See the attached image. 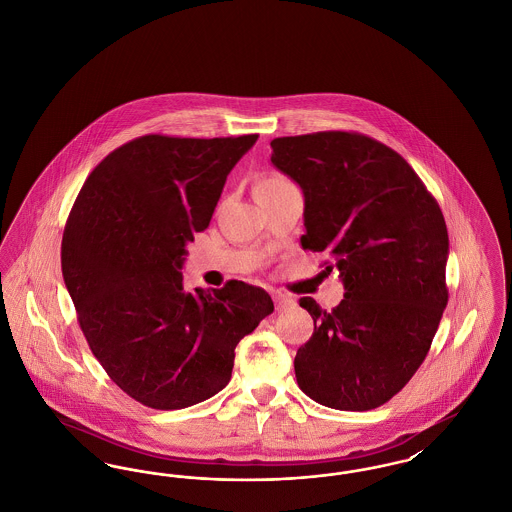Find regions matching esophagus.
Instances as JSON below:
<instances>
[{
    "instance_id": "obj_1",
    "label": "esophagus",
    "mask_w": 512,
    "mask_h": 512,
    "mask_svg": "<svg viewBox=\"0 0 512 512\" xmlns=\"http://www.w3.org/2000/svg\"><path fill=\"white\" fill-rule=\"evenodd\" d=\"M274 305H276V311H286L295 305V301L290 297H282V295H274Z\"/></svg>"
}]
</instances>
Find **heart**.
<instances>
[{
	"label": "heart",
	"mask_w": 512,
	"mask_h": 512,
	"mask_svg": "<svg viewBox=\"0 0 512 512\" xmlns=\"http://www.w3.org/2000/svg\"><path fill=\"white\" fill-rule=\"evenodd\" d=\"M288 180L282 176V174H265L259 182H257V188H268V186H280V184H286Z\"/></svg>",
	"instance_id": "obj_1"
}]
</instances>
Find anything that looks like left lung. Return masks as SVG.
Instances as JSON below:
<instances>
[{
  "instance_id": "1",
  "label": "left lung",
  "mask_w": 512,
  "mask_h": 512,
  "mask_svg": "<svg viewBox=\"0 0 512 512\" xmlns=\"http://www.w3.org/2000/svg\"><path fill=\"white\" fill-rule=\"evenodd\" d=\"M270 163L305 197L303 249L336 267L343 299L313 297L315 320L295 355L303 393L338 411H370L413 378L447 305V226L438 201L391 147L357 132H317L270 142Z\"/></svg>"
}]
</instances>
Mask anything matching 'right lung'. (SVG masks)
Here are the masks:
<instances>
[{
	"label": "right lung",
	"mask_w": 512,
	"mask_h": 512,
	"mask_svg": "<svg viewBox=\"0 0 512 512\" xmlns=\"http://www.w3.org/2000/svg\"><path fill=\"white\" fill-rule=\"evenodd\" d=\"M257 138H136L99 163L74 201L65 286L94 357L146 407L186 409L219 393L236 345L274 311L261 288L230 280L190 293L180 272Z\"/></svg>",
	"instance_id": "right-lung-1"
}]
</instances>
